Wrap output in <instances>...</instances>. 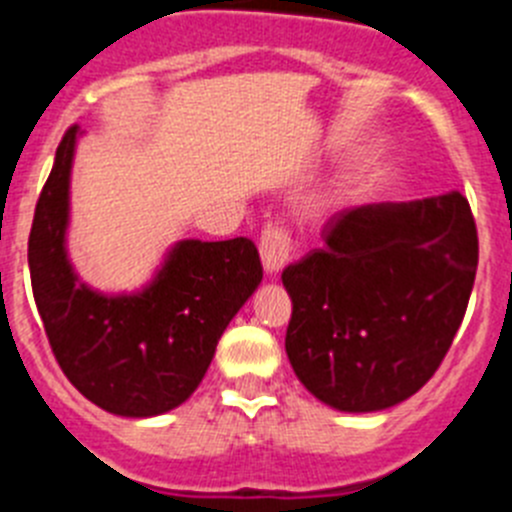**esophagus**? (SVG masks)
<instances>
[{"instance_id": "obj_1", "label": "esophagus", "mask_w": 512, "mask_h": 512, "mask_svg": "<svg viewBox=\"0 0 512 512\" xmlns=\"http://www.w3.org/2000/svg\"><path fill=\"white\" fill-rule=\"evenodd\" d=\"M290 250H293V239H290L285 227H267L260 237V257L265 273L275 275L288 265Z\"/></svg>"}]
</instances>
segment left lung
Returning a JSON list of instances; mask_svg holds the SVG:
<instances>
[{
    "label": "left lung",
    "mask_w": 512,
    "mask_h": 512,
    "mask_svg": "<svg viewBox=\"0 0 512 512\" xmlns=\"http://www.w3.org/2000/svg\"><path fill=\"white\" fill-rule=\"evenodd\" d=\"M324 242L283 270L293 372L336 411L403 403L439 370L467 311L472 209L459 191L357 206L326 222Z\"/></svg>",
    "instance_id": "left-lung-1"
}]
</instances>
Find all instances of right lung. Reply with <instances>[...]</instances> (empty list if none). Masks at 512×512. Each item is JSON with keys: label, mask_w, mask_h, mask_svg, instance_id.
<instances>
[{"label": "right lung", "mask_w": 512, "mask_h": 512, "mask_svg": "<svg viewBox=\"0 0 512 512\" xmlns=\"http://www.w3.org/2000/svg\"><path fill=\"white\" fill-rule=\"evenodd\" d=\"M76 140L78 127H71L35 206L27 242L35 306L78 393L114 416H160L204 380L224 329L260 285V255L247 237L183 239L137 293L89 288L66 252Z\"/></svg>", "instance_id": "add662e5"}]
</instances>
